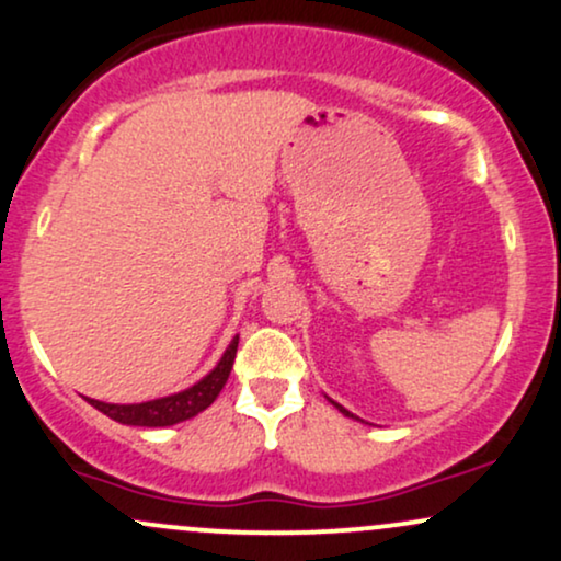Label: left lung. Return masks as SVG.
Wrapping results in <instances>:
<instances>
[{"label": "left lung", "mask_w": 561, "mask_h": 561, "mask_svg": "<svg viewBox=\"0 0 561 561\" xmlns=\"http://www.w3.org/2000/svg\"><path fill=\"white\" fill-rule=\"evenodd\" d=\"M327 401H330V403L334 405V409H337V411H340V414H345V416H347V420H356V422H364V420H358V416H356V414H351V411H347V409H345V405H340L337 401H332V398H330V396H327Z\"/></svg>", "instance_id": "obj_1"}]
</instances>
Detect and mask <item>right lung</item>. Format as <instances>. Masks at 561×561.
<instances>
[{
	"label": "right lung",
	"mask_w": 561,
	"mask_h": 561,
	"mask_svg": "<svg viewBox=\"0 0 561 561\" xmlns=\"http://www.w3.org/2000/svg\"><path fill=\"white\" fill-rule=\"evenodd\" d=\"M237 345H240V334H234L224 356L218 358V364L208 371L203 379H197L195 385H190L186 390L171 392V396L152 398V401L141 403H105L96 401V398H87L96 411H102L111 420L128 424V427H171V424L186 422L192 416H197L199 411L208 409L216 401L218 392L227 385L231 366H234Z\"/></svg>",
	"instance_id": "obj_1"
}]
</instances>
